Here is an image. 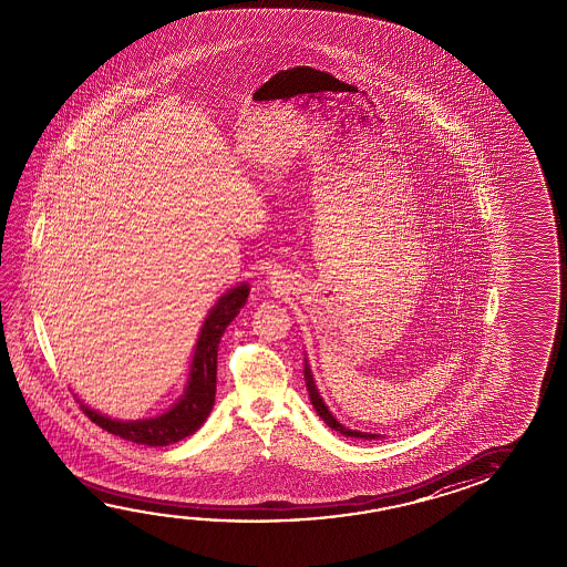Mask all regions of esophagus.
Returning a JSON list of instances; mask_svg holds the SVG:
<instances>
[{"mask_svg":"<svg viewBox=\"0 0 567 567\" xmlns=\"http://www.w3.org/2000/svg\"><path fill=\"white\" fill-rule=\"evenodd\" d=\"M282 275H280L279 270H270L269 272V285L272 288H280L282 287Z\"/></svg>","mask_w":567,"mask_h":567,"instance_id":"obj_1","label":"esophagus"}]
</instances>
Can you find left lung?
Returning <instances> with one entry per match:
<instances>
[{
	"instance_id": "left-lung-1",
	"label": "left lung",
	"mask_w": 567,
	"mask_h": 567,
	"mask_svg": "<svg viewBox=\"0 0 567 567\" xmlns=\"http://www.w3.org/2000/svg\"><path fill=\"white\" fill-rule=\"evenodd\" d=\"M305 381H307L310 403H312V408L316 409V413L320 415V419L324 421L328 427L334 429V431L342 433V435L353 436V439H370V441H372V439H378V436H380L375 435V433H362V431H355V429L343 427L342 423H340V421L330 413V409L326 408L324 400L320 398V393H318V388H316L315 378H312V372H310V365H308L307 358H305Z\"/></svg>"
}]
</instances>
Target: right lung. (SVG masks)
Listing matches in <instances>:
<instances>
[{"label": "right lung", "instance_id": "right-lung-1", "mask_svg": "<svg viewBox=\"0 0 567 567\" xmlns=\"http://www.w3.org/2000/svg\"><path fill=\"white\" fill-rule=\"evenodd\" d=\"M249 285L241 282L229 288L215 302L209 315L205 318L202 332L195 343L194 360L189 368L184 395L167 409L166 413L156 417L134 419L122 421L103 415L99 411L81 403L84 415L96 423L99 427L112 435L122 436L132 443L148 446H166L177 443L186 436L194 435L204 425L205 419L212 413L215 403V383H217V348L221 342L225 328L231 324L233 318L239 315L249 297Z\"/></svg>", "mask_w": 567, "mask_h": 567}]
</instances>
